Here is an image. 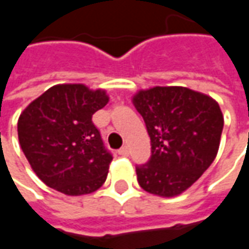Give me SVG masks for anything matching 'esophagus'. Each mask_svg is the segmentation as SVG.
I'll return each instance as SVG.
<instances>
[{"instance_id":"34e87169","label":"esophagus","mask_w":249,"mask_h":249,"mask_svg":"<svg viewBox=\"0 0 249 249\" xmlns=\"http://www.w3.org/2000/svg\"><path fill=\"white\" fill-rule=\"evenodd\" d=\"M119 155H121V156H129V148L128 146H123L121 149H119Z\"/></svg>"}]
</instances>
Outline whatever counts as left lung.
Returning <instances> with one entry per match:
<instances>
[{"label":"left lung","instance_id":"left-lung-1","mask_svg":"<svg viewBox=\"0 0 249 249\" xmlns=\"http://www.w3.org/2000/svg\"><path fill=\"white\" fill-rule=\"evenodd\" d=\"M151 137V159L137 165L146 192L173 197L187 191L213 162L224 117L219 104L184 87H155L132 98Z\"/></svg>","mask_w":249,"mask_h":249}]
</instances>
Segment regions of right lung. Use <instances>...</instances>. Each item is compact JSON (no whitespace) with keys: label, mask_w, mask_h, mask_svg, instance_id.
I'll list each match as a JSON object with an SVG mask.
<instances>
[{"label":"right lung","mask_w":249,"mask_h":249,"mask_svg":"<svg viewBox=\"0 0 249 249\" xmlns=\"http://www.w3.org/2000/svg\"><path fill=\"white\" fill-rule=\"evenodd\" d=\"M109 101L103 89L60 84L25 108L17 124L25 157L38 178L58 192L81 196L97 191L108 176L112 155L92 116Z\"/></svg>","instance_id":"1"}]
</instances>
